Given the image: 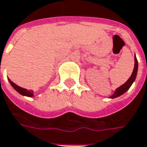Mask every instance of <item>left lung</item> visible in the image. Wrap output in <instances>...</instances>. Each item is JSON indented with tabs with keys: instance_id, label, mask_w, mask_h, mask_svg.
<instances>
[{
	"instance_id": "obj_1",
	"label": "left lung",
	"mask_w": 147,
	"mask_h": 147,
	"mask_svg": "<svg viewBox=\"0 0 147 147\" xmlns=\"http://www.w3.org/2000/svg\"><path fill=\"white\" fill-rule=\"evenodd\" d=\"M138 60H137L136 55H135L134 56V68L131 76L129 77V80L124 84H122L121 86H119V88H117L115 90V93L110 97V98H115L117 97H119L120 95L124 94L126 91L129 90V88L131 87V85L133 84V83L136 80L137 74H138Z\"/></svg>"
}]
</instances>
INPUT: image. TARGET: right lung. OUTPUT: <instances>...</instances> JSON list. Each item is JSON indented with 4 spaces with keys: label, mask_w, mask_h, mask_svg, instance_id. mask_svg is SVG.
Returning a JSON list of instances; mask_svg holds the SVG:
<instances>
[{
    "label": "right lung",
    "mask_w": 147,
    "mask_h": 147,
    "mask_svg": "<svg viewBox=\"0 0 147 147\" xmlns=\"http://www.w3.org/2000/svg\"><path fill=\"white\" fill-rule=\"evenodd\" d=\"M8 80H9V82L10 83V84L12 85V87H13V89H15V90L18 92V94H22V95H23V96L30 97V98L34 97V92H33L32 90H28V89H23V88H22V87H20V86L17 85L16 84L13 83V81H11L9 79H8Z\"/></svg>",
    "instance_id": "obj_1"
}]
</instances>
